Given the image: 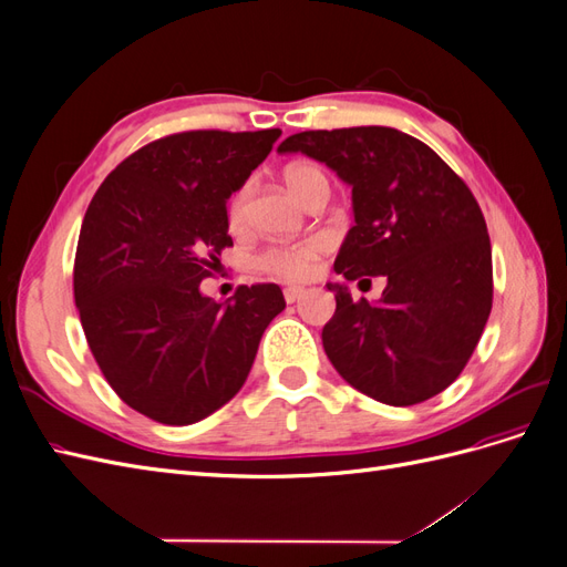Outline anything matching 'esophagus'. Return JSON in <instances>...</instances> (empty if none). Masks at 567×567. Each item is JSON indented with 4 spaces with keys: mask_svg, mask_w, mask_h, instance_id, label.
<instances>
[{
    "mask_svg": "<svg viewBox=\"0 0 567 567\" xmlns=\"http://www.w3.org/2000/svg\"><path fill=\"white\" fill-rule=\"evenodd\" d=\"M302 296H305V288H302V286H286V288H284L286 302H296V300H300Z\"/></svg>",
    "mask_w": 567,
    "mask_h": 567,
    "instance_id": "1",
    "label": "esophagus"
}]
</instances>
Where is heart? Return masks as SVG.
I'll return each instance as SVG.
<instances>
[{"instance_id": "b5f03b06", "label": "heart", "mask_w": 567, "mask_h": 567, "mask_svg": "<svg viewBox=\"0 0 567 567\" xmlns=\"http://www.w3.org/2000/svg\"><path fill=\"white\" fill-rule=\"evenodd\" d=\"M284 179L290 192L300 200H310L319 186H329L326 175L312 163H293L286 167ZM252 196V182H244L236 192L229 196L225 217L227 227L238 234L248 225V205ZM329 250V241L323 236H307L296 244H279L267 246L260 255L255 257L257 269H262L269 277H277L284 281H307L315 274L319 257Z\"/></svg>"}]
</instances>
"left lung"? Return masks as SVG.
<instances>
[{"instance_id": "8db88e82", "label": "left lung", "mask_w": 567, "mask_h": 567, "mask_svg": "<svg viewBox=\"0 0 567 567\" xmlns=\"http://www.w3.org/2000/svg\"><path fill=\"white\" fill-rule=\"evenodd\" d=\"M279 151L307 153L352 186L354 227L333 269L348 281L388 279L379 305L329 284L336 315L321 340L331 364L383 404L435 398L468 364L492 310V246L471 188L392 127L310 130Z\"/></svg>"}]
</instances>
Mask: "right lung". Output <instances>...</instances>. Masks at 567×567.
<instances>
[{
	"label": "right lung",
	"mask_w": 567,
	"mask_h": 567,
	"mask_svg": "<svg viewBox=\"0 0 567 567\" xmlns=\"http://www.w3.org/2000/svg\"><path fill=\"white\" fill-rule=\"evenodd\" d=\"M279 136H163L120 163L84 213L73 269L84 338L117 398L151 421L188 425L227 404L286 307L277 284L238 286L227 307L198 290L234 246L227 198Z\"/></svg>",
	"instance_id": "add662e5"
}]
</instances>
